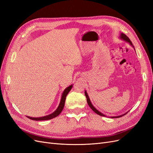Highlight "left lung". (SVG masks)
I'll use <instances>...</instances> for the list:
<instances>
[{
	"label": "left lung",
	"instance_id": "1",
	"mask_svg": "<svg viewBox=\"0 0 153 153\" xmlns=\"http://www.w3.org/2000/svg\"><path fill=\"white\" fill-rule=\"evenodd\" d=\"M120 38L121 39V40H124V41H125V42H128V43H129V44L134 48V46H133V45L132 44V42H131V40H129V38L127 36H126L125 34H124V33H121V34H120ZM134 50H135V49H134ZM85 96H86V97L87 102H88V104L89 105V106L91 108V110H92L95 113H97V115H99L103 116V117H106L105 115H104L103 113H102L101 112H100L99 111H98V110H97V109H96V108L93 106V104H91V101H90V98H89V97H88V94H87V92H86V90L85 91ZM128 112H126V113H124V114L121 115H119V116L111 117V118H119V117H123V116L125 115L126 114H127Z\"/></svg>",
	"mask_w": 153,
	"mask_h": 153
}]
</instances>
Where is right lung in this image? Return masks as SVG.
Here are the masks:
<instances>
[{
  "instance_id": "right-lung-1",
  "label": "right lung",
  "mask_w": 153,
  "mask_h": 153,
  "mask_svg": "<svg viewBox=\"0 0 153 153\" xmlns=\"http://www.w3.org/2000/svg\"><path fill=\"white\" fill-rule=\"evenodd\" d=\"M72 86L73 85H71V86H68L67 88H66L64 90L58 107L53 113H51V114L44 116V117H29V116H27V117L29 118V119H30L33 120H46L52 119H53V118L58 116L61 113V112H62L63 110V109L64 108V105H65V99H66V97L69 91H71V90L72 89Z\"/></svg>"
}]
</instances>
